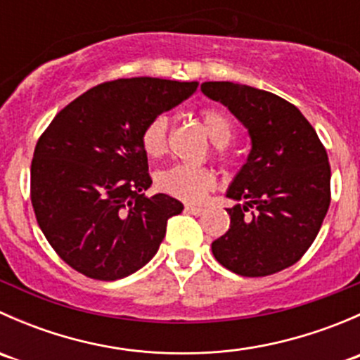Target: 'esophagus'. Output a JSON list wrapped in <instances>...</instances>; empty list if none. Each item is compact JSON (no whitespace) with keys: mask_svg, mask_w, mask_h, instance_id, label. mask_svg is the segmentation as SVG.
<instances>
[{"mask_svg":"<svg viewBox=\"0 0 360 360\" xmlns=\"http://www.w3.org/2000/svg\"><path fill=\"white\" fill-rule=\"evenodd\" d=\"M184 210H186L188 214H193V216H200L203 212V209L200 205H186L184 207Z\"/></svg>","mask_w":360,"mask_h":360,"instance_id":"1","label":"esophagus"}]
</instances>
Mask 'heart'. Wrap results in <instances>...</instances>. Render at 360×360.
<instances>
[{
	"instance_id": "b5f03b06",
	"label": "heart",
	"mask_w": 360,
	"mask_h": 360,
	"mask_svg": "<svg viewBox=\"0 0 360 360\" xmlns=\"http://www.w3.org/2000/svg\"><path fill=\"white\" fill-rule=\"evenodd\" d=\"M202 122L207 134L217 146H226L235 137V123L226 111H202ZM141 146L150 158H160L169 150V118L157 115L146 123L141 134ZM221 153V151H219ZM160 191L184 202L202 200L207 191L216 186V174L209 167L177 163L157 174Z\"/></svg>"
}]
</instances>
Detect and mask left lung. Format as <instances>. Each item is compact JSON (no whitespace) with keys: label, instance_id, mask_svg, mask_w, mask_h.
Masks as SVG:
<instances>
[{"label":"left lung","instance_id":"8db88e82","mask_svg":"<svg viewBox=\"0 0 360 360\" xmlns=\"http://www.w3.org/2000/svg\"><path fill=\"white\" fill-rule=\"evenodd\" d=\"M200 89L244 123L252 143L226 193L248 202L228 209L230 228L212 242L214 257L242 277L292 266L314 244L331 202L324 144L301 111L275 94L231 82Z\"/></svg>","mask_w":360,"mask_h":360}]
</instances>
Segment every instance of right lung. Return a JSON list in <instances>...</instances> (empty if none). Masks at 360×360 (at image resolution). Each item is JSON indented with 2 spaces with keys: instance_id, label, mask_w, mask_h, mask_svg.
<instances>
[{
  "instance_id": "add662e5",
  "label": "right lung",
  "mask_w": 360,
  "mask_h": 360,
  "mask_svg": "<svg viewBox=\"0 0 360 360\" xmlns=\"http://www.w3.org/2000/svg\"><path fill=\"white\" fill-rule=\"evenodd\" d=\"M197 82L122 78L86 90L57 112L31 162V203L49 244L72 270L116 281L143 268L183 210L151 186L141 134Z\"/></svg>"
}]
</instances>
